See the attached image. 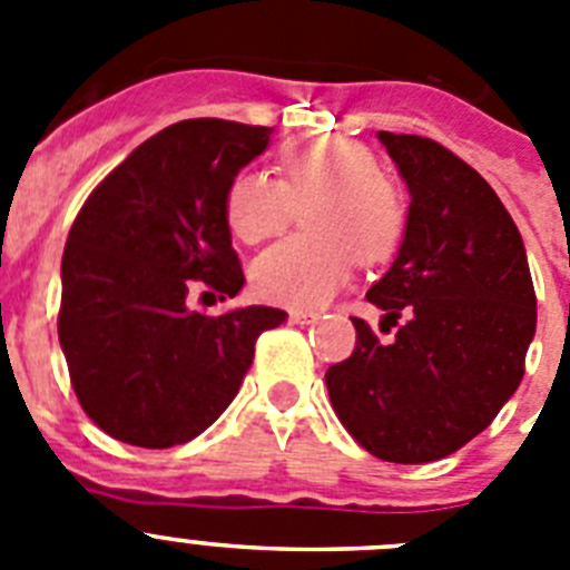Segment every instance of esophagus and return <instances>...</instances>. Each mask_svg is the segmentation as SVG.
<instances>
[{
  "label": "esophagus",
  "mask_w": 570,
  "mask_h": 570,
  "mask_svg": "<svg viewBox=\"0 0 570 570\" xmlns=\"http://www.w3.org/2000/svg\"><path fill=\"white\" fill-rule=\"evenodd\" d=\"M288 320L296 322V325H308V322H316L320 320V314L316 311H302V308H294L288 311Z\"/></svg>",
  "instance_id": "34e87169"
}]
</instances>
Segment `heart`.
Here are the masks:
<instances>
[{
	"label": "heart",
	"instance_id": "heart-1",
	"mask_svg": "<svg viewBox=\"0 0 570 570\" xmlns=\"http://www.w3.org/2000/svg\"><path fill=\"white\" fill-rule=\"evenodd\" d=\"M282 183L242 170L225 190V216L242 242L282 234L308 205L311 234L291 236L256 259V291L291 308H320L351 279L356 262L376 265L400 250L407 199L380 170L371 148L347 139H311L279 150Z\"/></svg>",
	"mask_w": 570,
	"mask_h": 570
}]
</instances>
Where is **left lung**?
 Returning a JSON list of instances; mask_svg holds the SVG:
<instances>
[{
  "label": "left lung",
  "instance_id": "8db88e82",
  "mask_svg": "<svg viewBox=\"0 0 570 570\" xmlns=\"http://www.w3.org/2000/svg\"><path fill=\"white\" fill-rule=\"evenodd\" d=\"M380 142L411 190L400 256L367 291L394 340L354 316V354L325 385L367 454L420 465L460 451L511 400L537 294L520 230L471 165L428 136L380 130Z\"/></svg>",
  "mask_w": 570,
  "mask_h": 570
}]
</instances>
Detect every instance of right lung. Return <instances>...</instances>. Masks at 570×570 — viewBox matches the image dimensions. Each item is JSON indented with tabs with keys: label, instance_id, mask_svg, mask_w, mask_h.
Returning <instances> with one entry per match:
<instances>
[{
	"label": "right lung",
	"instance_id": "right-lung-1",
	"mask_svg": "<svg viewBox=\"0 0 570 570\" xmlns=\"http://www.w3.org/2000/svg\"><path fill=\"white\" fill-rule=\"evenodd\" d=\"M274 128L185 119L159 130L90 190L62 254L59 345L85 414L114 440L170 448L223 414L262 331L285 311L188 308L194 288L245 285L225 190Z\"/></svg>",
	"mask_w": 570,
	"mask_h": 570
}]
</instances>
